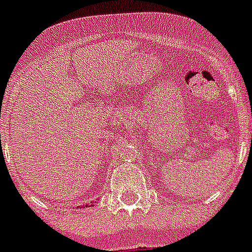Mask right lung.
<instances>
[{
	"instance_id": "right-lung-1",
	"label": "right lung",
	"mask_w": 252,
	"mask_h": 252,
	"mask_svg": "<svg viewBox=\"0 0 252 252\" xmlns=\"http://www.w3.org/2000/svg\"><path fill=\"white\" fill-rule=\"evenodd\" d=\"M87 205H89V204H87ZM87 205H86V208H87ZM82 207H84V205H82Z\"/></svg>"
}]
</instances>
